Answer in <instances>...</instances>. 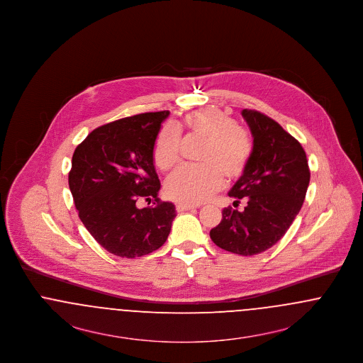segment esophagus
I'll use <instances>...</instances> for the list:
<instances>
[{
	"mask_svg": "<svg viewBox=\"0 0 363 363\" xmlns=\"http://www.w3.org/2000/svg\"><path fill=\"white\" fill-rule=\"evenodd\" d=\"M196 206H186V204H177L175 209L177 212H185V211H190V209H194Z\"/></svg>",
	"mask_w": 363,
	"mask_h": 363,
	"instance_id": "esophagus-1",
	"label": "esophagus"
}]
</instances>
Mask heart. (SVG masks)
<instances>
[{
  "instance_id": "1",
  "label": "heart",
  "mask_w": 363,
  "mask_h": 363,
  "mask_svg": "<svg viewBox=\"0 0 363 363\" xmlns=\"http://www.w3.org/2000/svg\"><path fill=\"white\" fill-rule=\"evenodd\" d=\"M184 126L191 136L204 140L197 167H179L164 184L169 199L179 204L196 206L209 200L227 181L245 173L253 154V143L246 130L238 128L230 116L206 108L190 111ZM181 133L177 126L160 129L154 144V162L160 172H169L179 160Z\"/></svg>"
}]
</instances>
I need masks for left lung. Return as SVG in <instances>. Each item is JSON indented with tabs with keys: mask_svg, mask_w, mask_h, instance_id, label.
I'll use <instances>...</instances> for the list:
<instances>
[{
	"mask_svg": "<svg viewBox=\"0 0 363 363\" xmlns=\"http://www.w3.org/2000/svg\"><path fill=\"white\" fill-rule=\"evenodd\" d=\"M253 136V154L241 178L228 191L245 200L240 212L227 207L211 240L227 252L255 256L272 247L290 228L305 201L311 181L301 143L275 120L257 110H242Z\"/></svg>",
	"mask_w": 363,
	"mask_h": 363,
	"instance_id": "1",
	"label": "left lung"
}]
</instances>
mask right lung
Listing matches in <instances>:
<instances>
[{
  "instance_id": "obj_1",
  "label": "right lung",
  "mask_w": 363,
  "mask_h": 363,
  "mask_svg": "<svg viewBox=\"0 0 363 363\" xmlns=\"http://www.w3.org/2000/svg\"><path fill=\"white\" fill-rule=\"evenodd\" d=\"M169 111L143 113L94 129L72 157L69 189L79 218L111 255L136 259L159 249L170 234L173 203L160 201L154 144ZM155 200L140 210L135 201Z\"/></svg>"
}]
</instances>
